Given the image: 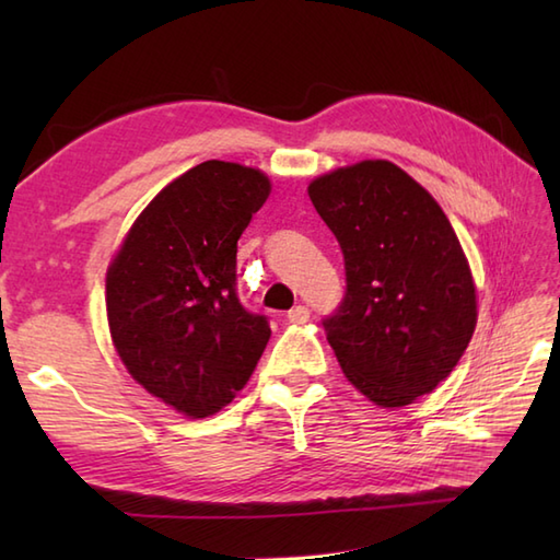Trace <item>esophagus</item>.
<instances>
[{
	"mask_svg": "<svg viewBox=\"0 0 560 560\" xmlns=\"http://www.w3.org/2000/svg\"><path fill=\"white\" fill-rule=\"evenodd\" d=\"M311 319V311H307L305 305H295L293 311H289V323H295V325H303Z\"/></svg>",
	"mask_w": 560,
	"mask_h": 560,
	"instance_id": "obj_1",
	"label": "esophagus"
}]
</instances>
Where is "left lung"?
Returning <instances> with one entry per match:
<instances>
[{"instance_id": "1", "label": "left lung", "mask_w": 560, "mask_h": 560, "mask_svg": "<svg viewBox=\"0 0 560 560\" xmlns=\"http://www.w3.org/2000/svg\"><path fill=\"white\" fill-rule=\"evenodd\" d=\"M335 233L347 293L323 319L349 383L407 407L452 373L477 327V289L445 211L389 161H361L307 187Z\"/></svg>"}]
</instances>
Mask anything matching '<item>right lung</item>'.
Here are the masks:
<instances>
[{
	"label": "right lung",
	"mask_w": 560,
	"mask_h": 560,
	"mask_svg": "<svg viewBox=\"0 0 560 560\" xmlns=\"http://www.w3.org/2000/svg\"><path fill=\"white\" fill-rule=\"evenodd\" d=\"M269 189L241 163H199L151 199L108 269L110 337L129 375L192 419L233 401L271 337L235 289L237 237Z\"/></svg>",
	"instance_id": "add662e5"
}]
</instances>
